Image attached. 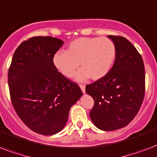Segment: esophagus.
<instances>
[{"instance_id": "1", "label": "esophagus", "mask_w": 157, "mask_h": 157, "mask_svg": "<svg viewBox=\"0 0 157 157\" xmlns=\"http://www.w3.org/2000/svg\"><path fill=\"white\" fill-rule=\"evenodd\" d=\"M79 87H80V88H81V90H82V92L84 93L85 92V85L79 84Z\"/></svg>"}]
</instances>
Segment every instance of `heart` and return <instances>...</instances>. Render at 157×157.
I'll return each instance as SVG.
<instances>
[{"label": "heart", "mask_w": 157, "mask_h": 157, "mask_svg": "<svg viewBox=\"0 0 157 157\" xmlns=\"http://www.w3.org/2000/svg\"><path fill=\"white\" fill-rule=\"evenodd\" d=\"M115 53L114 42L107 37H80L70 42L66 52H57L53 63L68 78L75 75L80 63L81 70L78 73L77 80L83 81L89 77L98 80L109 73Z\"/></svg>", "instance_id": "1"}]
</instances>
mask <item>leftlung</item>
I'll return each mask as SVG.
<instances>
[{
  "mask_svg": "<svg viewBox=\"0 0 157 157\" xmlns=\"http://www.w3.org/2000/svg\"><path fill=\"white\" fill-rule=\"evenodd\" d=\"M115 44V63L107 75L86 86L94 100L90 117L101 130L124 128L133 120L145 95V69L134 46L121 36H108Z\"/></svg>",
  "mask_w": 157,
  "mask_h": 157,
  "instance_id": "1",
  "label": "left lung"
}]
</instances>
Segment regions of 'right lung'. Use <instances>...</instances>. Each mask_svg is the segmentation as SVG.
<instances>
[{
  "label": "right lung",
  "mask_w": 157,
  "mask_h": 157,
  "mask_svg": "<svg viewBox=\"0 0 157 157\" xmlns=\"http://www.w3.org/2000/svg\"><path fill=\"white\" fill-rule=\"evenodd\" d=\"M64 44L52 37H33L14 52L8 72L12 105L31 130L53 135L65 127L70 107L82 96L78 83L59 72L55 54Z\"/></svg>",
  "instance_id": "add662e5"
}]
</instances>
